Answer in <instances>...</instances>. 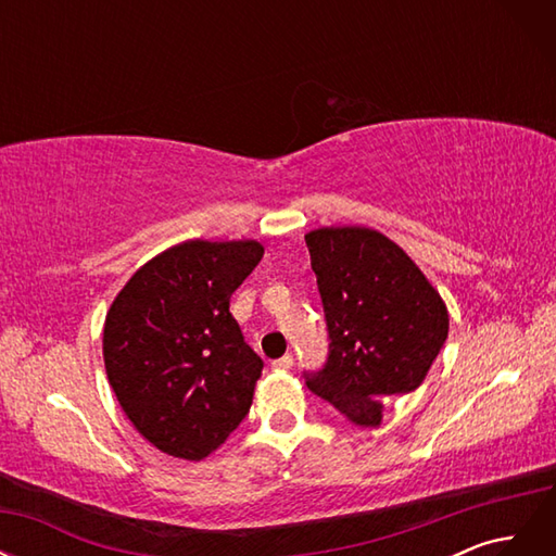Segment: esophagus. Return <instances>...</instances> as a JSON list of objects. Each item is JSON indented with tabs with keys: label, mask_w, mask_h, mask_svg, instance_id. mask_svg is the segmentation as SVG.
<instances>
[{
	"label": "esophagus",
	"mask_w": 556,
	"mask_h": 556,
	"mask_svg": "<svg viewBox=\"0 0 556 556\" xmlns=\"http://www.w3.org/2000/svg\"><path fill=\"white\" fill-rule=\"evenodd\" d=\"M292 364H294L292 355H282L280 359H274V362H271V366L276 368V371H288V368H292Z\"/></svg>",
	"instance_id": "obj_1"
}]
</instances>
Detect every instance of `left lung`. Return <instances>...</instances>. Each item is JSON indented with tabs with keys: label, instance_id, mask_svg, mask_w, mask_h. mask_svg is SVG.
Returning <instances> with one entry per match:
<instances>
[{
	"label": "left lung",
	"instance_id": "left-lung-1",
	"mask_svg": "<svg viewBox=\"0 0 556 556\" xmlns=\"http://www.w3.org/2000/svg\"><path fill=\"white\" fill-rule=\"evenodd\" d=\"M323 299L329 355L304 371L308 390L359 427H378L382 401L422 384L447 339L441 294L394 241L368 227L306 233Z\"/></svg>",
	"mask_w": 556,
	"mask_h": 556
}]
</instances>
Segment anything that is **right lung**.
I'll return each instance as SVG.
<instances>
[{
	"mask_svg": "<svg viewBox=\"0 0 556 556\" xmlns=\"http://www.w3.org/2000/svg\"><path fill=\"white\" fill-rule=\"evenodd\" d=\"M262 255L257 241H185L143 264L106 315L113 392L143 439L172 457H208L250 410L264 362L229 299Z\"/></svg>",
	"mask_w": 556,
	"mask_h": 556,
	"instance_id": "1",
	"label": "right lung"
}]
</instances>
